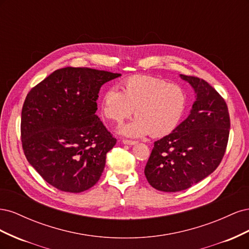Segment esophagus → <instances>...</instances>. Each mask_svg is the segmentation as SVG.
<instances>
[{
  "label": "esophagus",
  "mask_w": 249,
  "mask_h": 249,
  "mask_svg": "<svg viewBox=\"0 0 249 249\" xmlns=\"http://www.w3.org/2000/svg\"><path fill=\"white\" fill-rule=\"evenodd\" d=\"M123 143L125 145H135L137 144V141H134V140H127V139H124Z\"/></svg>",
  "instance_id": "obj_1"
}]
</instances>
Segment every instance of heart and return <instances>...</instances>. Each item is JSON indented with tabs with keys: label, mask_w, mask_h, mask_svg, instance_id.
Masks as SVG:
<instances>
[{
	"label": "heart",
	"mask_w": 249,
	"mask_h": 249,
	"mask_svg": "<svg viewBox=\"0 0 249 249\" xmlns=\"http://www.w3.org/2000/svg\"><path fill=\"white\" fill-rule=\"evenodd\" d=\"M122 89L112 86L105 90L101 108L104 116L114 123H122L135 112L136 116L119 129L124 136H166L182 122L188 95L180 86L161 78L135 74L123 81Z\"/></svg>",
	"instance_id": "b5f03b06"
}]
</instances>
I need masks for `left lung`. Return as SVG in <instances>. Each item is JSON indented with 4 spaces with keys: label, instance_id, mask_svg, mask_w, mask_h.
I'll use <instances>...</instances> for the list:
<instances>
[{
    "label": "left lung",
    "instance_id": "obj_1",
    "mask_svg": "<svg viewBox=\"0 0 249 249\" xmlns=\"http://www.w3.org/2000/svg\"><path fill=\"white\" fill-rule=\"evenodd\" d=\"M195 93L190 114L154 143L144 168L149 185L164 192L186 190L210 176L228 145L230 115L221 95L205 80L179 74Z\"/></svg>",
    "mask_w": 249,
    "mask_h": 249
}]
</instances>
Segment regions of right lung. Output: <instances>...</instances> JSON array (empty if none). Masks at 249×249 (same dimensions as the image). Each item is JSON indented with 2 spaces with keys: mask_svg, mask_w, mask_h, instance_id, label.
Segmentation results:
<instances>
[{
  "mask_svg": "<svg viewBox=\"0 0 249 249\" xmlns=\"http://www.w3.org/2000/svg\"><path fill=\"white\" fill-rule=\"evenodd\" d=\"M122 76L65 67L31 89L21 110V143L31 166L53 187L79 193L94 186L116 144L95 114L101 87Z\"/></svg>",
  "mask_w": 249,
  "mask_h": 249,
  "instance_id": "obj_1",
  "label": "right lung"
}]
</instances>
